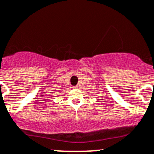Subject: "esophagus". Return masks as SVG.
Segmentation results:
<instances>
[{"instance_id":"obj_1","label":"esophagus","mask_w":154,"mask_h":154,"mask_svg":"<svg viewBox=\"0 0 154 154\" xmlns=\"http://www.w3.org/2000/svg\"><path fill=\"white\" fill-rule=\"evenodd\" d=\"M73 88H74V89H76V88H77V86H74Z\"/></svg>"}]
</instances>
